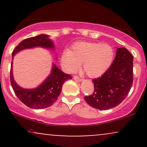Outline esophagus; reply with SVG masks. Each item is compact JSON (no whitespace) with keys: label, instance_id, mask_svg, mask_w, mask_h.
Masks as SVG:
<instances>
[{"label":"esophagus","instance_id":"obj_1","mask_svg":"<svg viewBox=\"0 0 147 147\" xmlns=\"http://www.w3.org/2000/svg\"><path fill=\"white\" fill-rule=\"evenodd\" d=\"M74 79H75V81H77V82H81L82 81V79L81 78H79L78 76H74Z\"/></svg>","mask_w":147,"mask_h":147}]
</instances>
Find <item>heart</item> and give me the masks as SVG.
Segmentation results:
<instances>
[{"instance_id": "heart-1", "label": "heart", "mask_w": 147, "mask_h": 147, "mask_svg": "<svg viewBox=\"0 0 147 147\" xmlns=\"http://www.w3.org/2000/svg\"><path fill=\"white\" fill-rule=\"evenodd\" d=\"M114 50L109 44L97 42L78 41L70 50H65L61 63L68 72H75L82 63V70L88 77H100L108 70L114 59Z\"/></svg>"}]
</instances>
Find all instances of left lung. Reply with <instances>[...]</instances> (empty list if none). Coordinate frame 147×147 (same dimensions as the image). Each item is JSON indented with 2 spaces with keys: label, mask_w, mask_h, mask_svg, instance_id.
Returning <instances> with one entry per match:
<instances>
[{
  "label": "left lung",
  "mask_w": 147,
  "mask_h": 147,
  "mask_svg": "<svg viewBox=\"0 0 147 147\" xmlns=\"http://www.w3.org/2000/svg\"><path fill=\"white\" fill-rule=\"evenodd\" d=\"M133 57L127 49L119 48L111 67L92 80L94 92L84 97L88 104L99 110L119 105L129 94L133 84Z\"/></svg>",
  "instance_id": "8db88e82"
}]
</instances>
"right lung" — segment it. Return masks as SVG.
<instances>
[{
  "instance_id": "obj_1",
  "label": "right lung",
  "mask_w": 147,
  "mask_h": 147,
  "mask_svg": "<svg viewBox=\"0 0 147 147\" xmlns=\"http://www.w3.org/2000/svg\"><path fill=\"white\" fill-rule=\"evenodd\" d=\"M36 47L46 49H55L53 41L47 34H40L23 40L12 52V61L10 70V82L15 94L20 101L29 108L42 109L52 106L58 99L62 90V86L65 81L72 79L70 75L64 73L55 63H52L51 72L41 85L35 88L25 89L18 85L14 81L12 72L14 56L18 52L25 49Z\"/></svg>"
}]
</instances>
